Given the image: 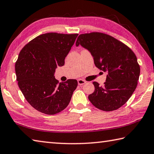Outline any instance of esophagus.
<instances>
[{
  "instance_id": "34e87169",
  "label": "esophagus",
  "mask_w": 154,
  "mask_h": 154,
  "mask_svg": "<svg viewBox=\"0 0 154 154\" xmlns=\"http://www.w3.org/2000/svg\"><path fill=\"white\" fill-rule=\"evenodd\" d=\"M85 83H86V81L84 80H82V79L78 80V84H79V85H85Z\"/></svg>"
}]
</instances>
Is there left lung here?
<instances>
[{"instance_id": "8db88e82", "label": "left lung", "mask_w": 154, "mask_h": 154, "mask_svg": "<svg viewBox=\"0 0 154 154\" xmlns=\"http://www.w3.org/2000/svg\"><path fill=\"white\" fill-rule=\"evenodd\" d=\"M79 45L89 51L95 66L107 74L103 86L93 82L95 91L88 95L89 101L103 111L120 108L137 87L140 67L136 55L119 40L99 32L80 34L75 42Z\"/></svg>"}]
</instances>
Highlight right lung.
Segmentation results:
<instances>
[{
	"label": "right lung",
	"instance_id": "add662e5",
	"mask_svg": "<svg viewBox=\"0 0 154 154\" xmlns=\"http://www.w3.org/2000/svg\"><path fill=\"white\" fill-rule=\"evenodd\" d=\"M78 35L43 34L20 51L15 63L19 87L27 101L38 112L53 115L68 106L77 80L59 83L54 75L57 66L65 64Z\"/></svg>",
	"mask_w": 154,
	"mask_h": 154
}]
</instances>
